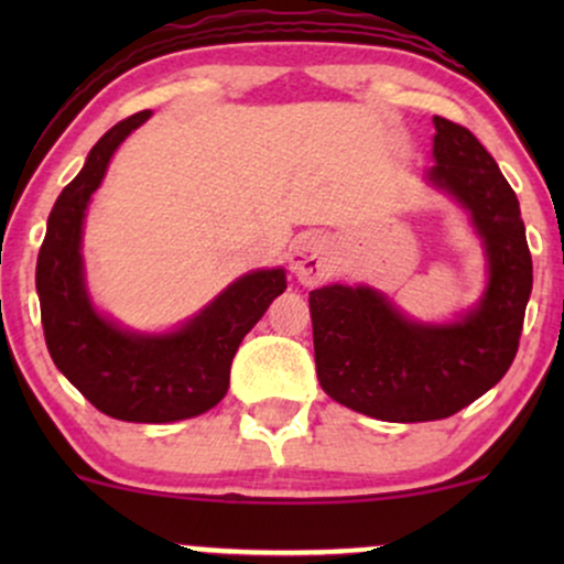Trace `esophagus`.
I'll use <instances>...</instances> for the list:
<instances>
[{
	"label": "esophagus",
	"mask_w": 564,
	"mask_h": 564,
	"mask_svg": "<svg viewBox=\"0 0 564 564\" xmlns=\"http://www.w3.org/2000/svg\"><path fill=\"white\" fill-rule=\"evenodd\" d=\"M291 270L304 286H318L328 278L326 243L318 236H307L291 254Z\"/></svg>",
	"instance_id": "esophagus-1"
}]
</instances>
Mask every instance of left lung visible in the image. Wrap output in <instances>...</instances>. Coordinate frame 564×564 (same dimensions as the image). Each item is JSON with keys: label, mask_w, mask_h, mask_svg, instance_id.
Instances as JSON below:
<instances>
[{"label": "left lung", "mask_w": 564, "mask_h": 564, "mask_svg": "<svg viewBox=\"0 0 564 564\" xmlns=\"http://www.w3.org/2000/svg\"><path fill=\"white\" fill-rule=\"evenodd\" d=\"M435 129L430 180L467 206L488 251L480 307L453 326H422L366 286L310 291L321 387L381 422L448 419L488 392L514 360L533 289L520 200L507 177L467 127L435 116Z\"/></svg>", "instance_id": "left-lung-1"}]
</instances>
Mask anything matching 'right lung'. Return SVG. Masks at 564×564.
I'll list each match as a JSON object with an SVG mask.
<instances>
[{
  "mask_svg": "<svg viewBox=\"0 0 564 564\" xmlns=\"http://www.w3.org/2000/svg\"><path fill=\"white\" fill-rule=\"evenodd\" d=\"M148 116L140 111L108 129L63 187L39 249L36 291L44 341L70 384L106 416L164 424L198 416L225 398L236 349L286 291V273L257 270L238 278L198 318L164 336L121 332L95 313L82 275L84 209L119 142Z\"/></svg>",
  "mask_w": 564,
  "mask_h": 564,
  "instance_id": "1",
  "label": "right lung"
}]
</instances>
